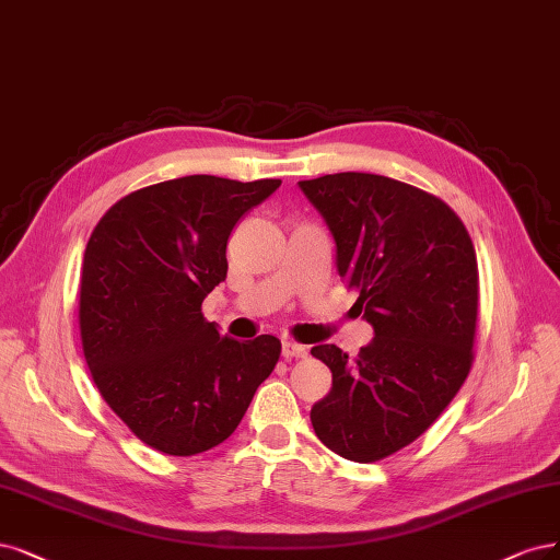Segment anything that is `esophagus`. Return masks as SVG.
Listing matches in <instances>:
<instances>
[{
    "instance_id": "1",
    "label": "esophagus",
    "mask_w": 560,
    "mask_h": 560,
    "mask_svg": "<svg viewBox=\"0 0 560 560\" xmlns=\"http://www.w3.org/2000/svg\"><path fill=\"white\" fill-rule=\"evenodd\" d=\"M282 357L284 359H303L305 357V345L294 342V340H284L282 342Z\"/></svg>"
}]
</instances>
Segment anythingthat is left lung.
I'll return each mask as SVG.
<instances>
[{
  "mask_svg": "<svg viewBox=\"0 0 560 560\" xmlns=\"http://www.w3.org/2000/svg\"><path fill=\"white\" fill-rule=\"evenodd\" d=\"M299 187L329 224L338 276L375 329L354 359L336 345L313 347L334 387L311 421L331 452L373 464L431 429L470 373L475 245L445 201L408 183L347 171Z\"/></svg>",
  "mask_w": 560,
  "mask_h": 560,
  "instance_id": "1",
  "label": "left lung"
}]
</instances>
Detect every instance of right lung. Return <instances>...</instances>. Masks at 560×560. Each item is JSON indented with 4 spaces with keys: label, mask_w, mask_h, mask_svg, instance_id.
<instances>
[{
    "label": "right lung",
    "mask_w": 560,
    "mask_h": 560,
    "mask_svg": "<svg viewBox=\"0 0 560 560\" xmlns=\"http://www.w3.org/2000/svg\"><path fill=\"white\" fill-rule=\"evenodd\" d=\"M280 187L218 176L148 185L92 229L79 324L92 380L148 447L195 456L236 431L280 359L276 336L238 342L201 313L226 278V241Z\"/></svg>",
    "instance_id": "right-lung-1"
}]
</instances>
